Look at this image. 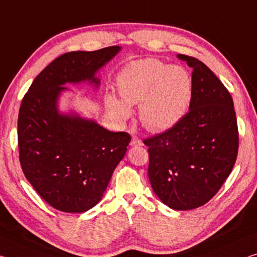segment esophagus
<instances>
[{"label": "esophagus", "instance_id": "1", "mask_svg": "<svg viewBox=\"0 0 257 257\" xmlns=\"http://www.w3.org/2000/svg\"><path fill=\"white\" fill-rule=\"evenodd\" d=\"M142 145H143V142H142L140 138L136 137V136H134L132 138V142H130V146H142Z\"/></svg>", "mask_w": 257, "mask_h": 257}]
</instances>
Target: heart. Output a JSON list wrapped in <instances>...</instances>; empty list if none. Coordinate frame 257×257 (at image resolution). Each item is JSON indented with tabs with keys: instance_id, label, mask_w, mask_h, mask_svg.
Wrapping results in <instances>:
<instances>
[{
	"instance_id": "b5f03b06",
	"label": "heart",
	"mask_w": 257,
	"mask_h": 257,
	"mask_svg": "<svg viewBox=\"0 0 257 257\" xmlns=\"http://www.w3.org/2000/svg\"><path fill=\"white\" fill-rule=\"evenodd\" d=\"M117 87L121 100L108 95L109 111L125 121L132 114L129 106L141 105V122L152 132H164L177 124L192 98L189 73L183 67L169 66L156 59L134 63L122 73Z\"/></svg>"
}]
</instances>
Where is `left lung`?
<instances>
[{
	"label": "left lung",
	"mask_w": 257,
	"mask_h": 257,
	"mask_svg": "<svg viewBox=\"0 0 257 257\" xmlns=\"http://www.w3.org/2000/svg\"><path fill=\"white\" fill-rule=\"evenodd\" d=\"M177 57L193 68L189 112L144 144L154 193L172 209L189 210L208 202L229 177L239 135L233 100L218 77L194 57Z\"/></svg>",
	"instance_id": "obj_1"
}]
</instances>
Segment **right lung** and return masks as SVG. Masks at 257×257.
Here are the masks:
<instances>
[{
  "label": "right lung",
  "mask_w": 257,
  "mask_h": 257,
  "mask_svg": "<svg viewBox=\"0 0 257 257\" xmlns=\"http://www.w3.org/2000/svg\"><path fill=\"white\" fill-rule=\"evenodd\" d=\"M121 47L72 51L59 56L35 77L18 115L19 161L44 201L65 213H84L101 200L130 143L129 134L108 132L79 114L58 111L64 84L89 82Z\"/></svg>",
  "instance_id": "obj_1"
}]
</instances>
